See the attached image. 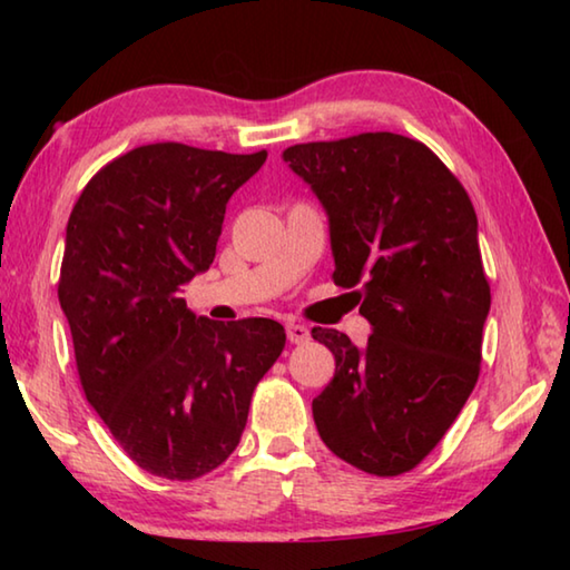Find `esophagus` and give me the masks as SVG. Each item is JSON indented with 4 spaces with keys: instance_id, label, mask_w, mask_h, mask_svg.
Instances as JSON below:
<instances>
[{
    "instance_id": "34e87169",
    "label": "esophagus",
    "mask_w": 570,
    "mask_h": 570,
    "mask_svg": "<svg viewBox=\"0 0 570 570\" xmlns=\"http://www.w3.org/2000/svg\"><path fill=\"white\" fill-rule=\"evenodd\" d=\"M286 336H288V342H292V344H304V342H308V330L304 324L288 322L286 324Z\"/></svg>"
}]
</instances>
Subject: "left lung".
Listing matches in <instances>:
<instances>
[{"label":"left lung","instance_id":"left-lung-1","mask_svg":"<svg viewBox=\"0 0 570 570\" xmlns=\"http://www.w3.org/2000/svg\"><path fill=\"white\" fill-rule=\"evenodd\" d=\"M330 216L334 284L372 324L364 350L336 330L312 336L334 380L312 402L320 438L370 475H402L430 455L475 387L490 284L478 216L462 183L397 132L284 150Z\"/></svg>","mask_w":570,"mask_h":570}]
</instances>
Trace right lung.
Returning a JSON list of instances; mask_svg holds the SVG:
<instances>
[{
	"mask_svg": "<svg viewBox=\"0 0 570 570\" xmlns=\"http://www.w3.org/2000/svg\"><path fill=\"white\" fill-rule=\"evenodd\" d=\"M264 160L140 146L95 173L67 220L57 296L85 397L158 478L196 480L226 462L286 344L274 320L218 324L180 296L214 264L228 198Z\"/></svg>",
	"mask_w": 570,
	"mask_h": 570,
	"instance_id": "1",
	"label": "right lung"
}]
</instances>
